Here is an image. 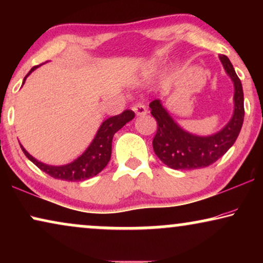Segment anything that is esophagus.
<instances>
[{
	"mask_svg": "<svg viewBox=\"0 0 263 263\" xmlns=\"http://www.w3.org/2000/svg\"><path fill=\"white\" fill-rule=\"evenodd\" d=\"M133 111L136 114V116H143L147 114V107L143 104H135L133 106Z\"/></svg>",
	"mask_w": 263,
	"mask_h": 263,
	"instance_id": "34e87169",
	"label": "esophagus"
}]
</instances>
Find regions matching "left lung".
I'll use <instances>...</instances> for the list:
<instances>
[{
    "instance_id": "8db88e82",
    "label": "left lung",
    "mask_w": 263,
    "mask_h": 263,
    "mask_svg": "<svg viewBox=\"0 0 263 263\" xmlns=\"http://www.w3.org/2000/svg\"><path fill=\"white\" fill-rule=\"evenodd\" d=\"M226 74L233 82V114L220 130L211 135H196L183 129L165 109L160 99L151 102V114L157 120L158 130L153 139L157 157L175 170L206 167L221 158L238 138L244 120L243 87L232 63L225 55L219 56Z\"/></svg>"
}]
</instances>
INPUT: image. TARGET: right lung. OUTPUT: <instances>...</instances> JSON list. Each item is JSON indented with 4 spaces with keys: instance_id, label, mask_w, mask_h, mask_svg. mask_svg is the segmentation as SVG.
Returning a JSON list of instances; mask_svg holds the SVG:
<instances>
[{
    "instance_id": "right-lung-1",
    "label": "right lung",
    "mask_w": 263,
    "mask_h": 263,
    "mask_svg": "<svg viewBox=\"0 0 263 263\" xmlns=\"http://www.w3.org/2000/svg\"><path fill=\"white\" fill-rule=\"evenodd\" d=\"M39 66H35L28 71L26 77L24 78L23 85L26 81L28 75L32 71L37 69ZM135 117V114L132 110H125L123 112L107 118L100 124V127L97 132L95 139L89 143V146L86 148L84 153L77 159L66 165H48L42 163L31 156L24 146L20 143L21 149L25 153L28 159L33 163L35 166H38L42 171L48 174L53 178L63 179V181H85V179L92 178L99 174L104 167L106 166L111 158V145H112V138L115 133L120 130L122 127H124L128 122H130Z\"/></svg>"
}]
</instances>
